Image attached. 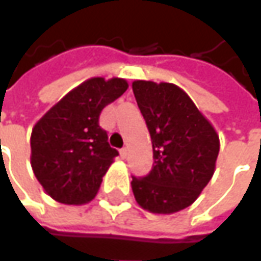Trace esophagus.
Here are the masks:
<instances>
[{
  "mask_svg": "<svg viewBox=\"0 0 261 261\" xmlns=\"http://www.w3.org/2000/svg\"><path fill=\"white\" fill-rule=\"evenodd\" d=\"M120 154H121L122 159H127V156H128V148L127 147L121 148V150H120Z\"/></svg>",
  "mask_w": 261,
  "mask_h": 261,
  "instance_id": "34e87169",
  "label": "esophagus"
}]
</instances>
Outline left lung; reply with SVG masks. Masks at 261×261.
<instances>
[{
    "mask_svg": "<svg viewBox=\"0 0 261 261\" xmlns=\"http://www.w3.org/2000/svg\"><path fill=\"white\" fill-rule=\"evenodd\" d=\"M133 92L153 144L154 165L146 177H133L140 206L151 214H175L192 205L211 180L220 137L182 88L134 81Z\"/></svg>",
    "mask_w": 261,
    "mask_h": 261,
    "instance_id": "1",
    "label": "left lung"
}]
</instances>
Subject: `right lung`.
Listing matches in <instances>:
<instances>
[{"label":"right lung","instance_id":"1","mask_svg":"<svg viewBox=\"0 0 261 261\" xmlns=\"http://www.w3.org/2000/svg\"><path fill=\"white\" fill-rule=\"evenodd\" d=\"M128 88L122 77H91L69 91L34 124L33 172L44 192L65 205H84L98 193L118 156L99 127V114Z\"/></svg>","mask_w":261,"mask_h":261}]
</instances>
